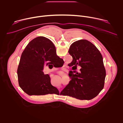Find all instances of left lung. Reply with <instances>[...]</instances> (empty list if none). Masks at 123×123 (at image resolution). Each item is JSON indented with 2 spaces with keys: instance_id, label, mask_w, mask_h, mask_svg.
I'll return each instance as SVG.
<instances>
[{
  "instance_id": "8db88e82",
  "label": "left lung",
  "mask_w": 123,
  "mask_h": 123,
  "mask_svg": "<svg viewBox=\"0 0 123 123\" xmlns=\"http://www.w3.org/2000/svg\"><path fill=\"white\" fill-rule=\"evenodd\" d=\"M68 53L73 58L69 66L74 71L69 74L71 80L62 94L79 100L93 99L103 90L106 77L101 54L92 43L84 39L74 42ZM77 65L81 67L80 73L75 71Z\"/></svg>"
}]
</instances>
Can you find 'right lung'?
Masks as SVG:
<instances>
[{
    "instance_id": "obj_1",
    "label": "right lung",
    "mask_w": 123,
    "mask_h": 123,
    "mask_svg": "<svg viewBox=\"0 0 123 123\" xmlns=\"http://www.w3.org/2000/svg\"><path fill=\"white\" fill-rule=\"evenodd\" d=\"M63 60L58 56L56 49L48 38L39 37L32 40L23 51L17 68L19 85L30 95L58 93L56 87L50 83V78L43 71L45 63L57 65ZM61 67L58 65L56 66Z\"/></svg>"
}]
</instances>
